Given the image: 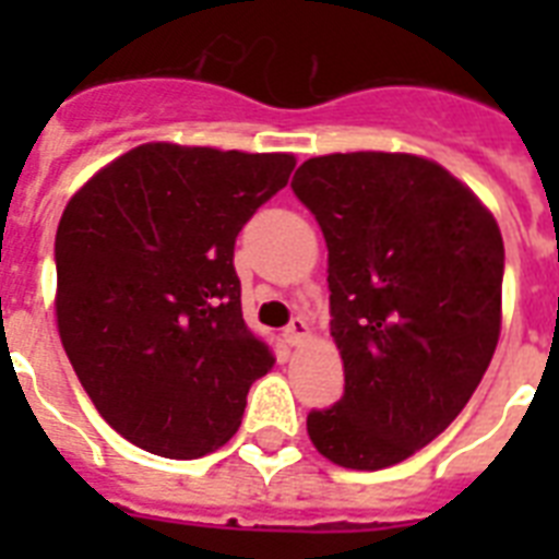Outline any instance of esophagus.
<instances>
[{
  "label": "esophagus",
  "instance_id": "1",
  "mask_svg": "<svg viewBox=\"0 0 559 559\" xmlns=\"http://www.w3.org/2000/svg\"><path fill=\"white\" fill-rule=\"evenodd\" d=\"M307 336H310V324H307V319H301V316H296V319L284 328V340H287L289 345H301Z\"/></svg>",
  "mask_w": 559,
  "mask_h": 559
}]
</instances>
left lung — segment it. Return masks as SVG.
<instances>
[{
	"label": "left lung",
	"instance_id": "obj_1",
	"mask_svg": "<svg viewBox=\"0 0 559 559\" xmlns=\"http://www.w3.org/2000/svg\"><path fill=\"white\" fill-rule=\"evenodd\" d=\"M293 191L328 243L345 366V394L313 408L307 432L340 467H391L459 417L493 359L502 231L464 182L412 153L316 156Z\"/></svg>",
	"mask_w": 559,
	"mask_h": 559
}]
</instances>
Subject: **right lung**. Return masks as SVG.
Wrapping results in <instances>:
<instances>
[{
	"mask_svg": "<svg viewBox=\"0 0 559 559\" xmlns=\"http://www.w3.org/2000/svg\"><path fill=\"white\" fill-rule=\"evenodd\" d=\"M293 168L289 153L151 142L66 205L57 331L100 417L135 447L188 461L237 432L272 354L243 322L235 240Z\"/></svg>",
	"mask_w": 559,
	"mask_h": 559,
	"instance_id": "1",
	"label": "right lung"
}]
</instances>
